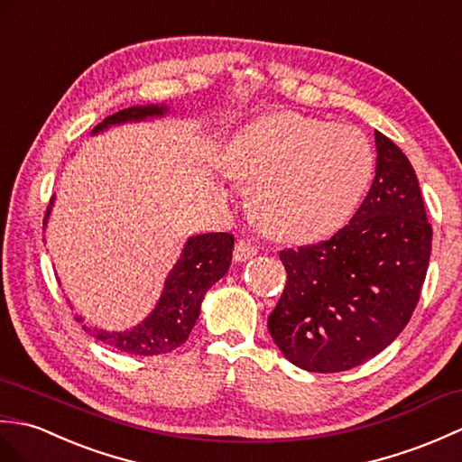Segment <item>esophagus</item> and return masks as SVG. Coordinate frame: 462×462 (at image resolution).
<instances>
[{"label":"esophagus","mask_w":462,"mask_h":462,"mask_svg":"<svg viewBox=\"0 0 462 462\" xmlns=\"http://www.w3.org/2000/svg\"><path fill=\"white\" fill-rule=\"evenodd\" d=\"M257 253H259L257 245H253L251 241H245V239H241V241H237V245H235L233 257H235V261L243 263V261H249V259H253L254 254H257Z\"/></svg>","instance_id":"esophagus-1"}]
</instances>
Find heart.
Here are the masks:
<instances>
[{
    "label": "heart",
    "mask_w": 462,
    "mask_h": 462,
    "mask_svg": "<svg viewBox=\"0 0 462 462\" xmlns=\"http://www.w3.org/2000/svg\"><path fill=\"white\" fill-rule=\"evenodd\" d=\"M374 163L360 130L299 112L253 120L227 150L231 176L253 186L254 217L273 237L296 243L328 237L352 219Z\"/></svg>",
    "instance_id": "heart-1"
}]
</instances>
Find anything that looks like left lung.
Here are the masks:
<instances>
[{"label":"left lung","instance_id":"left-lung-1","mask_svg":"<svg viewBox=\"0 0 462 462\" xmlns=\"http://www.w3.org/2000/svg\"><path fill=\"white\" fill-rule=\"evenodd\" d=\"M375 178L350 223L310 247L281 251L286 286L269 332L306 372L352 370L383 352L411 318L431 257L411 162L375 132Z\"/></svg>","mask_w":462,"mask_h":462}]
</instances>
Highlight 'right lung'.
Wrapping results in <instances>:
<instances>
[{"instance_id":"obj_1","label":"right lung","mask_w":462,"mask_h":462,"mask_svg":"<svg viewBox=\"0 0 462 462\" xmlns=\"http://www.w3.org/2000/svg\"><path fill=\"white\" fill-rule=\"evenodd\" d=\"M166 115V105L130 106L116 112V115L106 116L98 126L92 128V136L108 130L110 126L162 118ZM53 201L55 198L49 203L45 227ZM233 243L235 239L231 233L191 235L186 245H183L180 259L166 276L160 300L144 320L125 332H108L100 330V328L87 326L83 328L102 344L116 347V350L126 354L158 356L176 350L178 346L188 340L191 328L196 326L205 292L227 274ZM77 320L83 322V318H77Z\"/></svg>"}]
</instances>
